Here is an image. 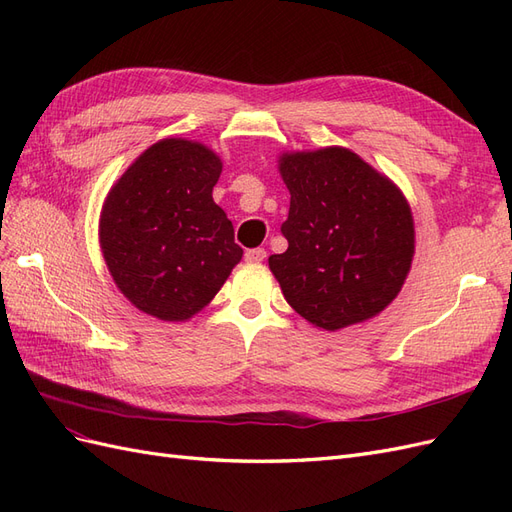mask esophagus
<instances>
[{
	"instance_id": "esophagus-1",
	"label": "esophagus",
	"mask_w": 512,
	"mask_h": 512,
	"mask_svg": "<svg viewBox=\"0 0 512 512\" xmlns=\"http://www.w3.org/2000/svg\"><path fill=\"white\" fill-rule=\"evenodd\" d=\"M265 258H267L265 247H254V250H247L245 252V260L247 262H262Z\"/></svg>"
}]
</instances>
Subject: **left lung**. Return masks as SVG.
Wrapping results in <instances>:
<instances>
[{"label": "left lung", "instance_id": "obj_1", "mask_svg": "<svg viewBox=\"0 0 512 512\" xmlns=\"http://www.w3.org/2000/svg\"><path fill=\"white\" fill-rule=\"evenodd\" d=\"M280 173L290 192L288 250L269 267L290 307L327 331L382 312L412 265L404 194L344 147L286 153Z\"/></svg>", "mask_w": 512, "mask_h": 512}]
</instances>
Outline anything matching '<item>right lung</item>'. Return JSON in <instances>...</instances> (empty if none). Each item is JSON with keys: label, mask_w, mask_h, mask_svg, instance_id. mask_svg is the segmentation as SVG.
Wrapping results in <instances>:
<instances>
[{"label": "right lung", "mask_w": 512, "mask_h": 512, "mask_svg": "<svg viewBox=\"0 0 512 512\" xmlns=\"http://www.w3.org/2000/svg\"><path fill=\"white\" fill-rule=\"evenodd\" d=\"M222 162L211 149L164 138L108 194L100 245L117 288L145 314L188 320L224 286L243 256L213 203Z\"/></svg>", "instance_id": "right-lung-1"}]
</instances>
